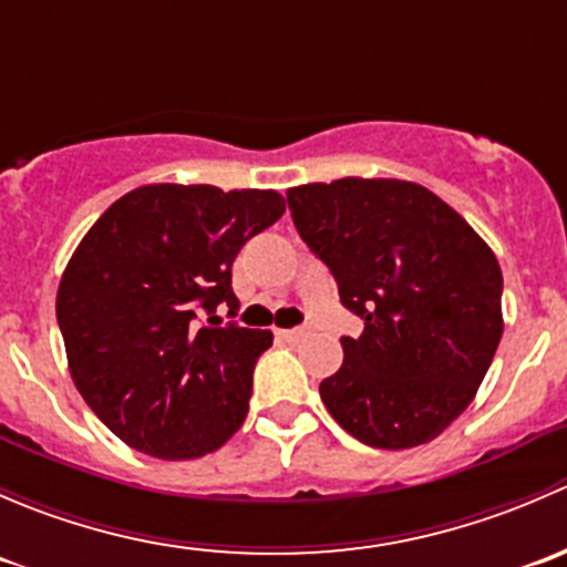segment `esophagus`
<instances>
[{
    "instance_id": "esophagus-1",
    "label": "esophagus",
    "mask_w": 567,
    "mask_h": 567,
    "mask_svg": "<svg viewBox=\"0 0 567 567\" xmlns=\"http://www.w3.org/2000/svg\"><path fill=\"white\" fill-rule=\"evenodd\" d=\"M278 336L286 341H300L302 336H308V324H300V328H286V330H278Z\"/></svg>"
}]
</instances>
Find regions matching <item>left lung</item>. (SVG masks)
Returning <instances> with one entry per match:
<instances>
[{
	"mask_svg": "<svg viewBox=\"0 0 567 567\" xmlns=\"http://www.w3.org/2000/svg\"><path fill=\"white\" fill-rule=\"evenodd\" d=\"M302 243L363 319L319 383L330 416L374 450L444 433L474 400L502 339V270L439 195L396 178H339L286 193Z\"/></svg>",
	"mask_w": 567,
	"mask_h": 567,
	"instance_id": "obj_1",
	"label": "left lung"
}]
</instances>
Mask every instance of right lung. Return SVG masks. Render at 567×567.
Masks as SVG:
<instances>
[{
  "label": "right lung",
  "instance_id": "1",
  "mask_svg": "<svg viewBox=\"0 0 567 567\" xmlns=\"http://www.w3.org/2000/svg\"><path fill=\"white\" fill-rule=\"evenodd\" d=\"M284 209L272 189L151 184L82 239L60 281L58 324L82 400L123 444L193 461L243 427L272 333L220 324L215 311L226 302L237 317L234 259Z\"/></svg>",
  "mask_w": 567,
  "mask_h": 567
}]
</instances>
